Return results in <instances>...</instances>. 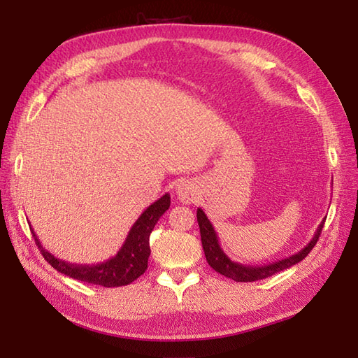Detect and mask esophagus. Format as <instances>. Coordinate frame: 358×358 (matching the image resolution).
<instances>
[{"mask_svg": "<svg viewBox=\"0 0 358 358\" xmlns=\"http://www.w3.org/2000/svg\"><path fill=\"white\" fill-rule=\"evenodd\" d=\"M177 195L178 200L185 204H191L196 201V196H199V191H196V186L189 180L180 181L177 186Z\"/></svg>", "mask_w": 358, "mask_h": 358, "instance_id": "obj_1", "label": "esophagus"}]
</instances>
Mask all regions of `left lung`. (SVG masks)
<instances>
[{
  "mask_svg": "<svg viewBox=\"0 0 358 358\" xmlns=\"http://www.w3.org/2000/svg\"><path fill=\"white\" fill-rule=\"evenodd\" d=\"M324 220L320 224H318L313 240H310L308 245L301 250H299L296 254L287 257V258H283V260L264 264V266H248V264L232 262L231 258L224 254V250L222 249V246H220V241H218L214 226H212L209 218L206 217V214H204L201 208L196 209V222H199V226H200L201 245H203L204 255H206V260H208L209 266L212 269L217 271L218 273H222V275H224L227 278H231L234 281H245V283L246 281H257V280L268 278V277L273 275V273L289 269L291 266L300 263L303 258H305L310 252V250H313V248L317 245L318 237H320L322 229H323Z\"/></svg>",
  "mask_w": 358,
  "mask_h": 358,
  "instance_id": "1",
  "label": "left lung"
}]
</instances>
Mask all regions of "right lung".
Instances as JSON below:
<instances>
[{
    "label": "right lung",
    "mask_w": 358,
    "mask_h": 358,
    "mask_svg": "<svg viewBox=\"0 0 358 358\" xmlns=\"http://www.w3.org/2000/svg\"><path fill=\"white\" fill-rule=\"evenodd\" d=\"M171 206V195L164 194L162 199L143 212L138 220L129 231L123 246L117 252L115 257L109 258L103 263L96 264H77L71 262H64L62 258L50 254L45 250L36 234L32 229L34 238L38 249L41 250L44 260L58 272L69 275L75 280L86 281V283L100 285L104 287H117L132 283L144 271L148 269V260L150 255L149 235L154 231L157 222L164 212Z\"/></svg>",
    "instance_id": "obj_1"
}]
</instances>
